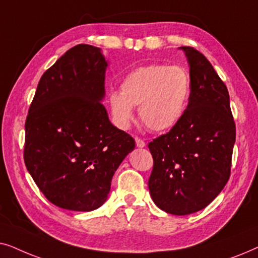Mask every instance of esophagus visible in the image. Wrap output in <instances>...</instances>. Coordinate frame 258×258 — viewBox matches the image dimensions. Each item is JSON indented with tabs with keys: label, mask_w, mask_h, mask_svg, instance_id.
Listing matches in <instances>:
<instances>
[{
	"label": "esophagus",
	"mask_w": 258,
	"mask_h": 258,
	"mask_svg": "<svg viewBox=\"0 0 258 258\" xmlns=\"http://www.w3.org/2000/svg\"><path fill=\"white\" fill-rule=\"evenodd\" d=\"M135 141H136V147L137 148H144V147H146V142H144L143 140L136 139Z\"/></svg>",
	"instance_id": "obj_1"
}]
</instances>
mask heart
<instances>
[{"label": "heart", "instance_id": "1", "mask_svg": "<svg viewBox=\"0 0 258 258\" xmlns=\"http://www.w3.org/2000/svg\"><path fill=\"white\" fill-rule=\"evenodd\" d=\"M191 94V80L183 67L149 64L124 77L121 93L109 95L112 119L125 129L139 107L141 121L151 132H167L184 115Z\"/></svg>", "mask_w": 258, "mask_h": 258}]
</instances>
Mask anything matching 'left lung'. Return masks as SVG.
Wrapping results in <instances>:
<instances>
[{"mask_svg": "<svg viewBox=\"0 0 258 258\" xmlns=\"http://www.w3.org/2000/svg\"><path fill=\"white\" fill-rule=\"evenodd\" d=\"M181 49L190 67L188 107L170 132L148 144L154 158L148 182L151 199L160 209L178 216L204 209L222 191L236 140L223 81L199 50Z\"/></svg>", "mask_w": 258, "mask_h": 258, "instance_id": "left-lung-1", "label": "left lung"}]
</instances>
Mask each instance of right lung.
I'll use <instances>...</instances> for the list:
<instances>
[{"label": "right lung", "instance_id": "obj_1", "mask_svg": "<svg viewBox=\"0 0 258 258\" xmlns=\"http://www.w3.org/2000/svg\"><path fill=\"white\" fill-rule=\"evenodd\" d=\"M107 67L100 48L75 45L42 75L30 104L24 163L42 194L62 209L100 208L135 148L101 103Z\"/></svg>", "mask_w": 258, "mask_h": 258}]
</instances>
